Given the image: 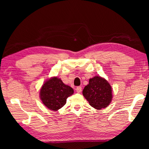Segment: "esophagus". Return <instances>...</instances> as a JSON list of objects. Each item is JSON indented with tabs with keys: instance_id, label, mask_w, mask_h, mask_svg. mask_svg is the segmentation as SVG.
Returning <instances> with one entry per match:
<instances>
[{
	"instance_id": "obj_1",
	"label": "esophagus",
	"mask_w": 149,
	"mask_h": 149,
	"mask_svg": "<svg viewBox=\"0 0 149 149\" xmlns=\"http://www.w3.org/2000/svg\"><path fill=\"white\" fill-rule=\"evenodd\" d=\"M81 91H82V88H81V87H80V86H79V87H77V88H76V91L77 92V93H81Z\"/></svg>"
}]
</instances>
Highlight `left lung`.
I'll use <instances>...</instances> for the list:
<instances>
[{
    "label": "left lung",
    "mask_w": 149,
    "mask_h": 149,
    "mask_svg": "<svg viewBox=\"0 0 149 149\" xmlns=\"http://www.w3.org/2000/svg\"><path fill=\"white\" fill-rule=\"evenodd\" d=\"M112 87L104 78L95 76L89 79V84L83 90V95L89 104L95 109L104 108L112 99Z\"/></svg>",
    "instance_id": "8db88e82"
}]
</instances>
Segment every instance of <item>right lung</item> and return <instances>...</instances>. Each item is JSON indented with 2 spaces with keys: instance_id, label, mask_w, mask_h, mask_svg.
<instances>
[{
  "instance_id": "add662e5",
  "label": "right lung",
  "mask_w": 149,
  "mask_h": 149,
  "mask_svg": "<svg viewBox=\"0 0 149 149\" xmlns=\"http://www.w3.org/2000/svg\"><path fill=\"white\" fill-rule=\"evenodd\" d=\"M74 93L71 87L65 85L56 77L47 81L40 91V97L43 104L51 110L56 111L66 103L67 98Z\"/></svg>"
}]
</instances>
